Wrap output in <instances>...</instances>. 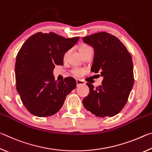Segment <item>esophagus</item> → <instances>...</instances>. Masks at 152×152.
I'll return each instance as SVG.
<instances>
[{"instance_id":"obj_1","label":"esophagus","mask_w":152,"mask_h":152,"mask_svg":"<svg viewBox=\"0 0 152 152\" xmlns=\"http://www.w3.org/2000/svg\"><path fill=\"white\" fill-rule=\"evenodd\" d=\"M85 84V82L82 80H76V85L77 86H81V85H84Z\"/></svg>"}]
</instances>
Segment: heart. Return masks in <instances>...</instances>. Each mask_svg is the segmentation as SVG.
I'll list each match as a JSON object with an SVG mask.
<instances>
[{
    "mask_svg": "<svg viewBox=\"0 0 152 152\" xmlns=\"http://www.w3.org/2000/svg\"><path fill=\"white\" fill-rule=\"evenodd\" d=\"M90 50H92V48L91 47H89V46L86 45H81L80 47L79 48V51L80 53H83L84 52H86V51ZM67 54H68V53H66L65 54V57H66ZM85 70H83V69H79V68H75L74 70L72 71L73 74L74 76H80L82 75H83V74L85 73Z\"/></svg>",
    "mask_w": 152,
    "mask_h": 152,
    "instance_id": "heart-1",
    "label": "heart"
}]
</instances>
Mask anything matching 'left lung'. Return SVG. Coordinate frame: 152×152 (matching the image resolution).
<instances>
[{"label":"left lung","instance_id":"left-lung-1","mask_svg":"<svg viewBox=\"0 0 152 152\" xmlns=\"http://www.w3.org/2000/svg\"><path fill=\"white\" fill-rule=\"evenodd\" d=\"M82 40L94 48L91 71L103 78L101 85L96 88L86 84L90 92L82 103L97 117L115 116L127 103L134 84L132 56L122 42L110 33H97Z\"/></svg>","mask_w":152,"mask_h":152}]
</instances>
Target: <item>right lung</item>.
Returning a JSON list of instances; mask_svg holds the SVG:
<instances>
[{
  "label": "right lung",
  "instance_id": "obj_1",
  "mask_svg": "<svg viewBox=\"0 0 152 152\" xmlns=\"http://www.w3.org/2000/svg\"><path fill=\"white\" fill-rule=\"evenodd\" d=\"M78 39L39 32L28 38L20 49L15 63L17 91L32 115L42 117L56 114L76 87L72 77L55 80L53 71L56 65H63L66 52Z\"/></svg>",
  "mask_w": 152,
  "mask_h": 152
}]
</instances>
